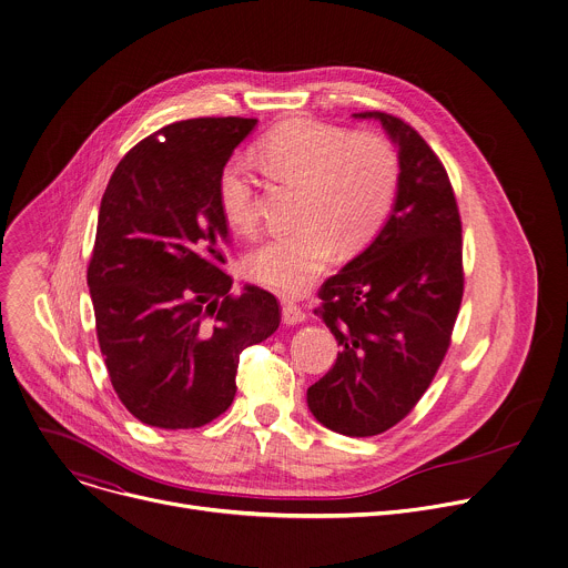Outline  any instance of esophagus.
Instances as JSON below:
<instances>
[{
	"label": "esophagus",
	"mask_w": 568,
	"mask_h": 568,
	"mask_svg": "<svg viewBox=\"0 0 568 568\" xmlns=\"http://www.w3.org/2000/svg\"><path fill=\"white\" fill-rule=\"evenodd\" d=\"M305 318H307V314H305V310L301 305H296L292 301L283 303V321L287 323V326H294V323H301Z\"/></svg>",
	"instance_id": "obj_1"
}]
</instances>
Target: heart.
<instances>
[{
  "label": "heart",
  "mask_w": 568,
  "mask_h": 568,
  "mask_svg": "<svg viewBox=\"0 0 568 568\" xmlns=\"http://www.w3.org/2000/svg\"><path fill=\"white\" fill-rule=\"evenodd\" d=\"M258 159L267 178L303 191L301 229L274 233L245 256L247 276L278 294L303 292L326 270L335 247L346 254L364 250L397 202L402 161L382 132L292 119L261 141ZM217 202L229 226L256 229L258 193L245 159L224 164Z\"/></svg>",
  "instance_id": "heart-1"
}]
</instances>
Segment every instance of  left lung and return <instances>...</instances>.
I'll return each mask as SVG.
<instances>
[{
    "mask_svg": "<svg viewBox=\"0 0 568 568\" xmlns=\"http://www.w3.org/2000/svg\"><path fill=\"white\" fill-rule=\"evenodd\" d=\"M377 119L399 148L402 182L384 229L318 290L314 310L342 346L307 388L328 429L366 438L407 418L436 377L463 301V226L449 175L429 143L393 114Z\"/></svg>",
    "mask_w": 568,
    "mask_h": 568,
    "instance_id": "8db88e82",
    "label": "left lung"
}]
</instances>
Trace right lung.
I'll use <instances>...</instances> for the list:
<instances>
[{
	"label": "right lung",
	"instance_id": "add662e5",
	"mask_svg": "<svg viewBox=\"0 0 568 568\" xmlns=\"http://www.w3.org/2000/svg\"><path fill=\"white\" fill-rule=\"evenodd\" d=\"M256 119L161 128L114 169L88 267L97 337L123 407L143 425L195 429L235 397L240 353L281 323L274 294L231 292L217 180Z\"/></svg>",
	"mask_w": 568,
	"mask_h": 568
}]
</instances>
